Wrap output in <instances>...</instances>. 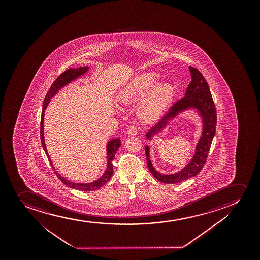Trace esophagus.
<instances>
[{
	"instance_id": "esophagus-1",
	"label": "esophagus",
	"mask_w": 260,
	"mask_h": 260,
	"mask_svg": "<svg viewBox=\"0 0 260 260\" xmlns=\"http://www.w3.org/2000/svg\"><path fill=\"white\" fill-rule=\"evenodd\" d=\"M138 134V129L135 125H130L127 128V135H136Z\"/></svg>"
}]
</instances>
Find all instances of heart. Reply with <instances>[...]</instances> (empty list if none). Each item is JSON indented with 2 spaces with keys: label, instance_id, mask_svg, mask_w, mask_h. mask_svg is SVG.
<instances>
[{
  "label": "heart",
  "instance_id": "1",
  "mask_svg": "<svg viewBox=\"0 0 260 260\" xmlns=\"http://www.w3.org/2000/svg\"><path fill=\"white\" fill-rule=\"evenodd\" d=\"M160 74L155 71L141 72L120 87L118 99L122 103L137 102L138 114L146 121H154L164 114L174 93L170 82L161 81Z\"/></svg>",
  "mask_w": 260,
  "mask_h": 260
}]
</instances>
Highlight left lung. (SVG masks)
<instances>
[{
    "instance_id": "1",
    "label": "left lung",
    "mask_w": 260,
    "mask_h": 260,
    "mask_svg": "<svg viewBox=\"0 0 260 260\" xmlns=\"http://www.w3.org/2000/svg\"><path fill=\"white\" fill-rule=\"evenodd\" d=\"M189 71L191 81L185 91V96L173 105L167 114L146 134V139L152 141L156 135L163 132L173 119L186 111H194L200 117L201 132L193 155L191 156L188 163L176 173L164 174L156 170L151 160L149 146H145L148 169L156 179L165 184L182 182L185 179L196 176L202 170L216 132L217 114L208 84L198 69L189 67Z\"/></svg>"
}]
</instances>
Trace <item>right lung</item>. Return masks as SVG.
Segmentation results:
<instances>
[{"instance_id": "right-lung-1", "label": "right lung", "mask_w": 260, "mask_h": 260, "mask_svg": "<svg viewBox=\"0 0 260 260\" xmlns=\"http://www.w3.org/2000/svg\"><path fill=\"white\" fill-rule=\"evenodd\" d=\"M89 70L90 68L88 66L81 67V68H78V69H69L57 78L54 83L52 84V86H51L48 93L46 94L44 102H43V107H42V119H41V140H42V147L45 151L46 155L48 157L49 163L53 167L56 176L60 179V181L64 185H66L70 188L76 189V190L83 191L98 190L110 179L111 177L113 175V172H114V167H113L112 161L114 158V156L116 154L117 150L119 149V146L121 145L120 140H119V138H116V139L110 140L107 143V146H106V149H107V151H106V152H107V167H106V170H105L102 176L93 181V182H73L71 180H69L66 178L61 176L60 173L57 172L55 167L53 165V162L51 160L50 157H49L48 150L46 147L45 139H44V115H45L44 112H45L46 108H48V105L49 104L51 100L56 95L59 91L62 89L63 87H66L67 85H69V84L74 82L78 79L85 76Z\"/></svg>"}]
</instances>
